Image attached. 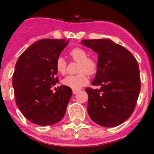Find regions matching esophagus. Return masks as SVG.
<instances>
[{"instance_id":"1","label":"esophagus","mask_w":154,"mask_h":154,"mask_svg":"<svg viewBox=\"0 0 154 154\" xmlns=\"http://www.w3.org/2000/svg\"><path fill=\"white\" fill-rule=\"evenodd\" d=\"M78 91H79V90H73V94H77Z\"/></svg>"}]
</instances>
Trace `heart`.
<instances>
[{
    "label": "heart",
    "mask_w": 154,
    "mask_h": 154,
    "mask_svg": "<svg viewBox=\"0 0 154 154\" xmlns=\"http://www.w3.org/2000/svg\"><path fill=\"white\" fill-rule=\"evenodd\" d=\"M69 56L74 62H78L76 75H69L63 79V84L73 90H78L88 82V75H94L99 69V62L95 57L88 56L86 49L75 47L69 52ZM56 69L60 74L66 72L67 63L63 57H59L56 60Z\"/></svg>",
    "instance_id": "heart-1"
}]
</instances>
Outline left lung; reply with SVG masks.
Segmentation results:
<instances>
[{
    "label": "left lung",
    "mask_w": 154,
    "mask_h": 154,
    "mask_svg": "<svg viewBox=\"0 0 154 154\" xmlns=\"http://www.w3.org/2000/svg\"><path fill=\"white\" fill-rule=\"evenodd\" d=\"M83 44L98 53L99 69L92 85L87 88L88 112L103 127L120 125L133 114L140 89L139 64L133 55L110 39H85Z\"/></svg>",
    "instance_id": "left-lung-1"
}]
</instances>
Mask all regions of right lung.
<instances>
[{
    "instance_id": "right-lung-1",
    "label": "right lung",
    "mask_w": 154,
    "mask_h": 154,
    "mask_svg": "<svg viewBox=\"0 0 154 154\" xmlns=\"http://www.w3.org/2000/svg\"><path fill=\"white\" fill-rule=\"evenodd\" d=\"M66 44L64 39L39 40L28 48L16 63L12 78L16 105L34 124L53 125L66 113L71 88L61 85L55 93L51 88L59 82L55 64Z\"/></svg>"
}]
</instances>
